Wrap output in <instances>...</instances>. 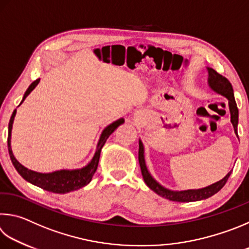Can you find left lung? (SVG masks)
Wrapping results in <instances>:
<instances>
[{
	"instance_id": "1",
	"label": "left lung",
	"mask_w": 249,
	"mask_h": 249,
	"mask_svg": "<svg viewBox=\"0 0 249 249\" xmlns=\"http://www.w3.org/2000/svg\"><path fill=\"white\" fill-rule=\"evenodd\" d=\"M208 73H209V77H208V84H209L210 88L215 91L216 93L221 94V96L225 97L229 100V107L230 113H231V123L234 127V132L237 136V124H238V109L234 99V92L233 87L229 79H227L224 76L216 73L214 70L207 67ZM238 137V136H237ZM138 160L140 164V169H142V174L144 183L147 184V186L152 189L153 192L158 195L166 198V199L172 201H178V202H189V201H198L202 199H207L211 196H213L214 194L218 193L221 188H222L225 183L228 182V179L231 175L232 171H230L229 173L224 176V178L216 182L214 184H211L209 186L199 188V189H187V191H171L162 186L157 180L152 178L151 174L149 173V171L146 166V162H144V156H143V144L142 140L139 139V151H138Z\"/></svg>"
}]
</instances>
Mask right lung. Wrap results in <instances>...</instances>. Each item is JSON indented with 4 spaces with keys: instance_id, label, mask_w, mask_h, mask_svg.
I'll return each mask as SVG.
<instances>
[{
    "instance_id": "1",
    "label": "right lung",
    "mask_w": 249,
    "mask_h": 249,
    "mask_svg": "<svg viewBox=\"0 0 249 249\" xmlns=\"http://www.w3.org/2000/svg\"><path fill=\"white\" fill-rule=\"evenodd\" d=\"M39 81H40V78L36 79L34 83L29 86L28 89L26 90L20 105L24 102L27 96H28V94L36 88V86L39 84ZM15 115H16V110H14V112H13L10 123H8V137H7L8 152H10V157H11L13 165L15 166V169L17 170L18 173L21 175V178H25L27 182L34 184L36 186L44 189V191L55 193V194H66L73 191H77V189L84 187L90 183L93 174L96 173L97 171L99 159H100L101 149L103 146H105L107 139L109 138L110 135L114 132L120 125L124 123V119H120L115 122H113L112 124L107 125V127L103 129V132L101 133V136L99 138L97 149H96V152H94L93 158L87 165L84 166V168L76 169V170H58V171L51 172V173H39V172L25 168L24 165L20 164L19 162L16 160V158L14 157V155H13L12 147H11V136H12L13 122H14Z\"/></svg>"
}]
</instances>
